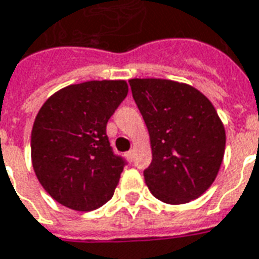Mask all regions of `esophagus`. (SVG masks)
Masks as SVG:
<instances>
[{"mask_svg":"<svg viewBox=\"0 0 259 259\" xmlns=\"http://www.w3.org/2000/svg\"><path fill=\"white\" fill-rule=\"evenodd\" d=\"M126 158L129 161H133V158H135V150H129V151L126 153Z\"/></svg>","mask_w":259,"mask_h":259,"instance_id":"1","label":"esophagus"}]
</instances>
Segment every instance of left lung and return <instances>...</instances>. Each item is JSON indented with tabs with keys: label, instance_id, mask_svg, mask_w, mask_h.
Segmentation results:
<instances>
[{
	"label": "left lung",
	"instance_id": "left-lung-1",
	"mask_svg": "<svg viewBox=\"0 0 259 259\" xmlns=\"http://www.w3.org/2000/svg\"><path fill=\"white\" fill-rule=\"evenodd\" d=\"M129 84L150 133L153 160L143 172L148 189L169 205L199 198L216 178L226 148L214 106L193 87L169 79Z\"/></svg>",
	"mask_w": 259,
	"mask_h": 259
}]
</instances>
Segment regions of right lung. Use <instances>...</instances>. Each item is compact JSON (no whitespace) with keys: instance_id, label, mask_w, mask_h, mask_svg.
Returning a JSON list of instances; mask_svg holds the SVG:
<instances>
[{"instance_id":"add662e5","label":"right lung","mask_w":259,"mask_h":259,"mask_svg":"<svg viewBox=\"0 0 259 259\" xmlns=\"http://www.w3.org/2000/svg\"><path fill=\"white\" fill-rule=\"evenodd\" d=\"M127 91L126 81H88L57 91L40 108L32 164L45 191L63 206L95 210L113 196L127 162L113 153L106 123Z\"/></svg>"}]
</instances>
